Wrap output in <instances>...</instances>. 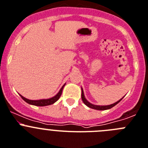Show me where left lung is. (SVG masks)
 <instances>
[{
	"label": "left lung",
	"mask_w": 148,
	"mask_h": 148,
	"mask_svg": "<svg viewBox=\"0 0 148 148\" xmlns=\"http://www.w3.org/2000/svg\"><path fill=\"white\" fill-rule=\"evenodd\" d=\"M81 90H82V95H81V97H82V102H84V104L87 106L88 107L90 108H92V109H95V110H108V109H110L111 108H113L114 106H115L116 105L119 103L122 99L123 98L122 97V99H119V101H117V102H114V104H111V105H108V106H96V105H93L91 104L90 102H89L87 99H86V97H85V95H84V92H83V89L82 88H81Z\"/></svg>",
	"instance_id": "1"
}]
</instances>
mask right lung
Instances as JSON below:
<instances>
[{
    "mask_svg": "<svg viewBox=\"0 0 148 148\" xmlns=\"http://www.w3.org/2000/svg\"><path fill=\"white\" fill-rule=\"evenodd\" d=\"M66 84H64L62 87L61 88L60 90H59V92L58 94H56L55 96H54L51 98H49V99H38V100H32V99H29L25 98L24 97H23L22 95L20 94V96L21 97L23 100L25 101L27 103L30 104V105H32V106H50V105H52L54 104V102H57L58 99H60V97L61 94H62V89H63V87L65 86Z\"/></svg>",
    "mask_w": 148,
    "mask_h": 148,
    "instance_id": "1",
    "label": "right lung"
}]
</instances>
